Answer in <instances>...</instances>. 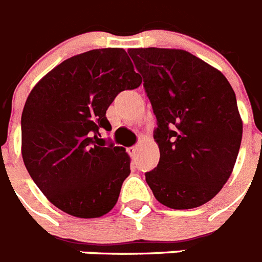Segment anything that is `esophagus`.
Instances as JSON below:
<instances>
[{
  "instance_id": "esophagus-1",
  "label": "esophagus",
  "mask_w": 262,
  "mask_h": 262,
  "mask_svg": "<svg viewBox=\"0 0 262 262\" xmlns=\"http://www.w3.org/2000/svg\"><path fill=\"white\" fill-rule=\"evenodd\" d=\"M127 151H128V154L131 155V157H134V155L136 154V151H138V146L129 147V148H127Z\"/></svg>"
}]
</instances>
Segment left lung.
<instances>
[{"label":"left lung","mask_w":262,"mask_h":262,"mask_svg":"<svg viewBox=\"0 0 262 262\" xmlns=\"http://www.w3.org/2000/svg\"><path fill=\"white\" fill-rule=\"evenodd\" d=\"M157 118L161 158L146 172L155 198L193 209L217 195L234 167L243 122L232 85L220 71L181 49H129Z\"/></svg>","instance_id":"left-lung-1"}]
</instances>
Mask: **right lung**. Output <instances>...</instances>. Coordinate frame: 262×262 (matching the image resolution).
Instances as JSON below:
<instances>
[{
	"mask_svg": "<svg viewBox=\"0 0 262 262\" xmlns=\"http://www.w3.org/2000/svg\"><path fill=\"white\" fill-rule=\"evenodd\" d=\"M140 83L126 51L105 48L62 61L32 90L21 116L23 159L60 210L96 218L115 206L129 157L104 144L100 131L111 129L105 112L114 99Z\"/></svg>",
	"mask_w": 262,
	"mask_h": 262,
	"instance_id": "1",
	"label": "right lung"
}]
</instances>
